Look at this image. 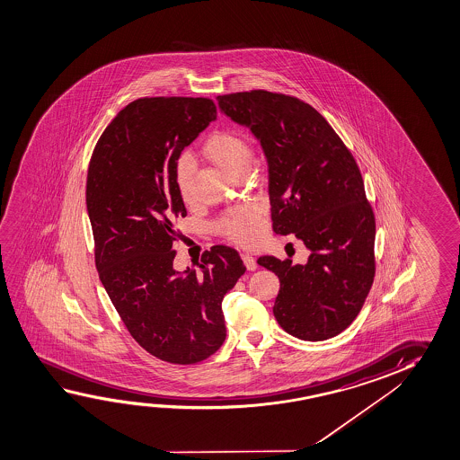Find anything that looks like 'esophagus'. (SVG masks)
Listing matches in <instances>:
<instances>
[{
  "instance_id": "34e87169",
  "label": "esophagus",
  "mask_w": 460,
  "mask_h": 460,
  "mask_svg": "<svg viewBox=\"0 0 460 460\" xmlns=\"http://www.w3.org/2000/svg\"><path fill=\"white\" fill-rule=\"evenodd\" d=\"M241 259H243V263H244V267L248 269V270H255L257 269V263H255V259L252 255L243 254L241 255Z\"/></svg>"
}]
</instances>
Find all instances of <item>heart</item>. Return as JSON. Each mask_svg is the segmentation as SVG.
Instances as JSON below:
<instances>
[{
	"label": "heart",
	"mask_w": 460,
	"mask_h": 460,
	"mask_svg": "<svg viewBox=\"0 0 460 460\" xmlns=\"http://www.w3.org/2000/svg\"><path fill=\"white\" fill-rule=\"evenodd\" d=\"M203 152L216 163L220 169L232 175L248 171L252 164L254 152L249 140L234 131H219L206 140ZM193 160L189 155H182L174 164V182L183 201L191 198V177H193ZM214 228L230 240L240 244H254L261 238L263 230V217L257 205H241L228 209L220 216Z\"/></svg>",
	"instance_id": "b5f03b06"
}]
</instances>
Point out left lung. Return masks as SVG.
<instances>
[{"instance_id":"left-lung-1","label":"left lung","mask_w":460,"mask_h":460,"mask_svg":"<svg viewBox=\"0 0 460 460\" xmlns=\"http://www.w3.org/2000/svg\"><path fill=\"white\" fill-rule=\"evenodd\" d=\"M219 107L261 140L269 163L273 232L296 234L304 265L263 255L279 278L273 314L291 336L341 334L363 308L376 275V219L357 161L308 103L263 89L219 95Z\"/></svg>"}]
</instances>
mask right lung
<instances>
[{"mask_svg": "<svg viewBox=\"0 0 460 460\" xmlns=\"http://www.w3.org/2000/svg\"><path fill=\"white\" fill-rule=\"evenodd\" d=\"M216 117L208 97L137 99L111 119L89 161L99 278L134 341L172 365H195L219 350L222 299L246 271L224 244L205 251L198 269L172 267L175 224L187 216L175 161Z\"/></svg>", "mask_w": 460, "mask_h": 460, "instance_id": "right-lung-1", "label": "right lung"}]
</instances>
